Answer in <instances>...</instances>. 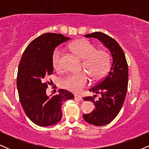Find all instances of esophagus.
<instances>
[{"instance_id": "esophagus-1", "label": "esophagus", "mask_w": 149, "mask_h": 149, "mask_svg": "<svg viewBox=\"0 0 149 149\" xmlns=\"http://www.w3.org/2000/svg\"><path fill=\"white\" fill-rule=\"evenodd\" d=\"M74 97L76 100H82V97L80 96V95H74Z\"/></svg>"}]
</instances>
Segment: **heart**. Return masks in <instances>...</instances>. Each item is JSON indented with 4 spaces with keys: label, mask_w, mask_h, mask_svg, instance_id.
Returning a JSON list of instances; mask_svg holds the SVG:
<instances>
[{
    "label": "heart",
    "mask_w": 149,
    "mask_h": 149,
    "mask_svg": "<svg viewBox=\"0 0 149 149\" xmlns=\"http://www.w3.org/2000/svg\"><path fill=\"white\" fill-rule=\"evenodd\" d=\"M69 48L80 59H83L82 69L86 70L93 80L100 79L107 72L110 67L111 57L109 53L104 49L97 50L96 46L84 39L73 42ZM62 52L57 48L52 57V66L54 69H61ZM89 83V77L87 73L81 72L76 74H70L61 81V88L73 92H80Z\"/></svg>",
    "instance_id": "1"
}]
</instances>
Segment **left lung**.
<instances>
[{
  "mask_svg": "<svg viewBox=\"0 0 149 149\" xmlns=\"http://www.w3.org/2000/svg\"><path fill=\"white\" fill-rule=\"evenodd\" d=\"M85 36L99 39L109 49L113 57L108 74L90 89L94 93L101 94L102 97L96 102L94 97H83L85 101L93 102L95 107L90 113L83 114L85 120L94 125H105L115 118L123 105L127 91V62L123 50L115 39L102 32L89 33Z\"/></svg>",
  "mask_w": 149,
  "mask_h": 149,
  "instance_id": "obj_1",
  "label": "left lung"
}]
</instances>
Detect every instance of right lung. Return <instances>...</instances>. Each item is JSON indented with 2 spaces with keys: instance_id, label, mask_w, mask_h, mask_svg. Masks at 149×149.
<instances>
[{
  "instance_id": "right-lung-1",
  "label": "right lung",
  "mask_w": 149,
  "mask_h": 149,
  "mask_svg": "<svg viewBox=\"0 0 149 149\" xmlns=\"http://www.w3.org/2000/svg\"><path fill=\"white\" fill-rule=\"evenodd\" d=\"M69 39L62 34L44 33L31 42L22 54L17 77L19 97L26 115L37 125L57 123L62 117L63 102L74 98L71 92L62 89L57 95L47 96L49 82L45 81L53 73L54 49Z\"/></svg>"
}]
</instances>
